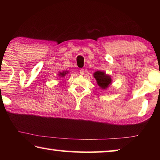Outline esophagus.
Instances as JSON below:
<instances>
[{
    "label": "esophagus",
    "mask_w": 160,
    "mask_h": 160,
    "mask_svg": "<svg viewBox=\"0 0 160 160\" xmlns=\"http://www.w3.org/2000/svg\"><path fill=\"white\" fill-rule=\"evenodd\" d=\"M80 75H83L84 73H85V70H84V69L80 70Z\"/></svg>",
    "instance_id": "34e87169"
}]
</instances>
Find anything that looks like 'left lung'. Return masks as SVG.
<instances>
[{
    "instance_id": "obj_1",
    "label": "left lung",
    "mask_w": 160,
    "mask_h": 160,
    "mask_svg": "<svg viewBox=\"0 0 160 160\" xmlns=\"http://www.w3.org/2000/svg\"><path fill=\"white\" fill-rule=\"evenodd\" d=\"M94 77L95 78L98 85L102 89H107L112 84V78L109 75H107L103 71H97L94 73Z\"/></svg>"
}]
</instances>
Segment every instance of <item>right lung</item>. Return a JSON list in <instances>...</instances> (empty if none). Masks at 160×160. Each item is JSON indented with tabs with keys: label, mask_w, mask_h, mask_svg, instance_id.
Masks as SVG:
<instances>
[{
	"label": "right lung",
	"mask_w": 160,
	"mask_h": 160,
	"mask_svg": "<svg viewBox=\"0 0 160 160\" xmlns=\"http://www.w3.org/2000/svg\"><path fill=\"white\" fill-rule=\"evenodd\" d=\"M67 73H68V71H63V72H59L58 75H59V76H60V77H65V76H66V75Z\"/></svg>",
	"instance_id": "right-lung-1"
}]
</instances>
